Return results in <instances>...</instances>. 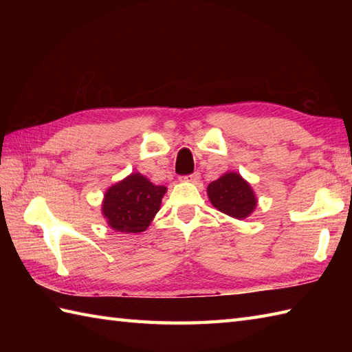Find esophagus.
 I'll return each mask as SVG.
<instances>
[{
	"label": "esophagus",
	"instance_id": "1",
	"mask_svg": "<svg viewBox=\"0 0 352 352\" xmlns=\"http://www.w3.org/2000/svg\"><path fill=\"white\" fill-rule=\"evenodd\" d=\"M199 178H201V175L198 174V172H195V174H190V175L183 177L182 182H186V183H198Z\"/></svg>",
	"mask_w": 352,
	"mask_h": 352
}]
</instances>
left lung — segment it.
I'll use <instances>...</instances> for the list:
<instances>
[{
  "label": "left lung",
  "instance_id": "obj_1",
  "mask_svg": "<svg viewBox=\"0 0 352 352\" xmlns=\"http://www.w3.org/2000/svg\"><path fill=\"white\" fill-rule=\"evenodd\" d=\"M207 195L214 208L241 221L251 216L258 203L251 184L233 170L226 172L208 184Z\"/></svg>",
  "mask_w": 352,
  "mask_h": 352
}]
</instances>
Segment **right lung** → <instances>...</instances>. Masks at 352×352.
<instances>
[{
	"label": "right lung",
	"mask_w": 352,
	"mask_h": 352,
	"mask_svg": "<svg viewBox=\"0 0 352 352\" xmlns=\"http://www.w3.org/2000/svg\"><path fill=\"white\" fill-rule=\"evenodd\" d=\"M164 186H157L140 172L111 184L104 193L101 213L107 226L118 233H142L160 210Z\"/></svg>",
	"instance_id": "right-lung-1"
}]
</instances>
